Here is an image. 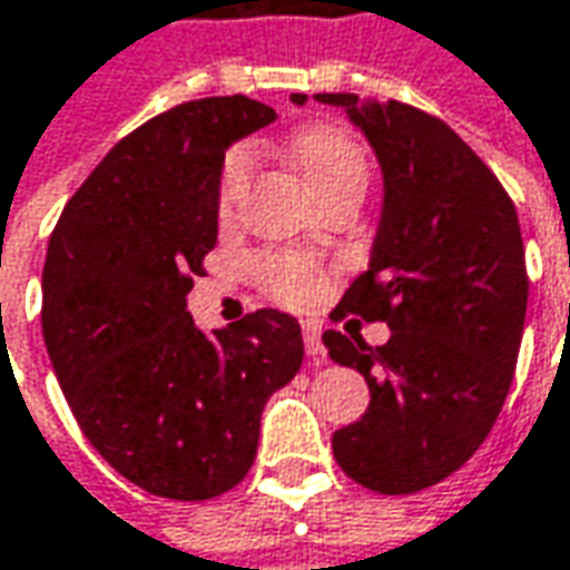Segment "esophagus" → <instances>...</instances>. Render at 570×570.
Segmentation results:
<instances>
[{"label":"esophagus","mask_w":570,"mask_h":570,"mask_svg":"<svg viewBox=\"0 0 570 570\" xmlns=\"http://www.w3.org/2000/svg\"><path fill=\"white\" fill-rule=\"evenodd\" d=\"M303 341H305V353H308V360L315 365H322L327 360V353H324L322 346V327L315 322H303Z\"/></svg>","instance_id":"esophagus-1"}]
</instances>
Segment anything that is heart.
<instances>
[{"label": "heart", "instance_id": "obj_1", "mask_svg": "<svg viewBox=\"0 0 570 570\" xmlns=\"http://www.w3.org/2000/svg\"><path fill=\"white\" fill-rule=\"evenodd\" d=\"M293 160L303 169L308 186L324 198L344 186L365 188L368 179V150L344 126H312L293 138ZM252 169V154L246 148H233L224 157L220 179H217V210L229 214L236 198L243 195ZM255 277L265 286L267 296L284 305H308L322 296L324 271L312 258L296 252H265L255 258Z\"/></svg>", "mask_w": 570, "mask_h": 570}]
</instances>
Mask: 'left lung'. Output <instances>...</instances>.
<instances>
[{"mask_svg":"<svg viewBox=\"0 0 570 570\" xmlns=\"http://www.w3.org/2000/svg\"><path fill=\"white\" fill-rule=\"evenodd\" d=\"M305 104V94H293ZM350 112L382 160L384 210L372 265L334 322H384L391 337L324 331L327 356L368 384V410L334 432L350 480L382 495L422 492L476 454L499 420L527 315L518 210L476 150L432 112L318 94Z\"/></svg>","mask_w":570,"mask_h":570,"instance_id":"8db88e82","label":"left lung"}]
</instances>
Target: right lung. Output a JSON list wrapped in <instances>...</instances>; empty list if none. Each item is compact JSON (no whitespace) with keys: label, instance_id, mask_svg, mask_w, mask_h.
<instances>
[{"label":"right lung","instance_id":"right-lung-1","mask_svg":"<svg viewBox=\"0 0 570 570\" xmlns=\"http://www.w3.org/2000/svg\"><path fill=\"white\" fill-rule=\"evenodd\" d=\"M274 109L188 100L126 135L69 198L43 265V341L75 420L128 482L207 501L246 480L267 397L303 365V331L277 308L214 334L186 312L217 246L229 141Z\"/></svg>","mask_w":570,"mask_h":570}]
</instances>
